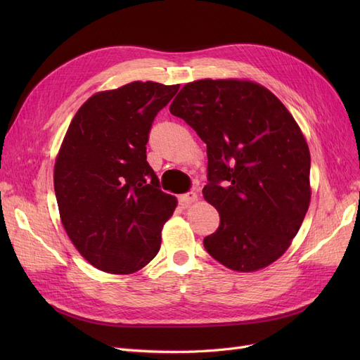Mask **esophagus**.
Here are the masks:
<instances>
[{
    "instance_id": "obj_1",
    "label": "esophagus",
    "mask_w": 360,
    "mask_h": 360,
    "mask_svg": "<svg viewBox=\"0 0 360 360\" xmlns=\"http://www.w3.org/2000/svg\"><path fill=\"white\" fill-rule=\"evenodd\" d=\"M197 200H198V197H197V193H195L193 191H191L188 193H183V195H180V197H179V202L181 205H188V204L197 201Z\"/></svg>"
}]
</instances>
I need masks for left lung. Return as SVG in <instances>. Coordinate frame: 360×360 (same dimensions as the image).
<instances>
[{"instance_id":"1","label":"left lung","mask_w":360,"mask_h":360,"mask_svg":"<svg viewBox=\"0 0 360 360\" xmlns=\"http://www.w3.org/2000/svg\"><path fill=\"white\" fill-rule=\"evenodd\" d=\"M169 111L207 144L202 195L221 217L207 252L237 271L274 263L311 200L309 148L292 115L264 86L236 79L186 84Z\"/></svg>"}]
</instances>
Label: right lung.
<instances>
[{
    "label": "right lung",
    "instance_id": "obj_1",
    "mask_svg": "<svg viewBox=\"0 0 360 360\" xmlns=\"http://www.w3.org/2000/svg\"><path fill=\"white\" fill-rule=\"evenodd\" d=\"M179 85L130 82L97 93L76 112L53 169L64 230L79 254L108 274L143 269L160 249L177 200L147 162L158 112Z\"/></svg>",
    "mask_w": 360,
    "mask_h": 360
}]
</instances>
